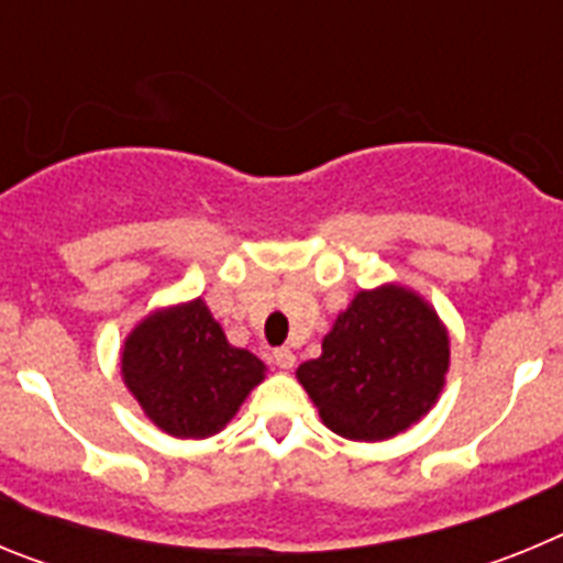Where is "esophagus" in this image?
Here are the masks:
<instances>
[{
    "label": "esophagus",
    "mask_w": 563,
    "mask_h": 563,
    "mask_svg": "<svg viewBox=\"0 0 563 563\" xmlns=\"http://www.w3.org/2000/svg\"><path fill=\"white\" fill-rule=\"evenodd\" d=\"M273 363H276L278 369H292L296 366V355H292V350L282 346V350H273Z\"/></svg>",
    "instance_id": "obj_1"
}]
</instances>
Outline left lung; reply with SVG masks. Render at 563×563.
Returning a JSON list of instances; mask_svg holds the SVG:
<instances>
[{
	"label": "left lung",
	"mask_w": 563,
	"mask_h": 563,
	"mask_svg": "<svg viewBox=\"0 0 563 563\" xmlns=\"http://www.w3.org/2000/svg\"><path fill=\"white\" fill-rule=\"evenodd\" d=\"M449 372V332L417 292L397 285L361 290L335 318L321 357L298 383L324 426L346 440L377 442L429 415Z\"/></svg>",
	"instance_id": "left-lung-1"
}]
</instances>
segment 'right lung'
Masks as SVG:
<instances>
[{"mask_svg":"<svg viewBox=\"0 0 563 563\" xmlns=\"http://www.w3.org/2000/svg\"><path fill=\"white\" fill-rule=\"evenodd\" d=\"M121 372L148 420L183 440L225 429L265 380V363L228 343L202 298L143 318L123 343Z\"/></svg>","mask_w":563,"mask_h":563,"instance_id":"right-lung-1","label":"right lung"}]
</instances>
